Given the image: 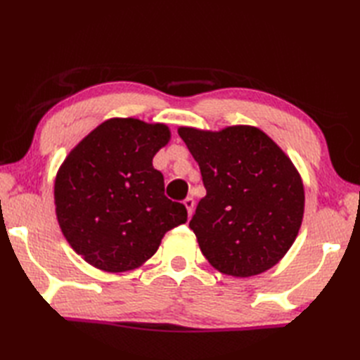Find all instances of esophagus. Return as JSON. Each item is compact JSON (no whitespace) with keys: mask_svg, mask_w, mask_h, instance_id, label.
Masks as SVG:
<instances>
[{"mask_svg":"<svg viewBox=\"0 0 360 360\" xmlns=\"http://www.w3.org/2000/svg\"><path fill=\"white\" fill-rule=\"evenodd\" d=\"M184 205L187 207V212H188V217L193 215V210H195V200L192 196H188L184 200Z\"/></svg>","mask_w":360,"mask_h":360,"instance_id":"esophagus-1","label":"esophagus"}]
</instances>
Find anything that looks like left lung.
Listing matches in <instances>:
<instances>
[{
  "mask_svg": "<svg viewBox=\"0 0 360 360\" xmlns=\"http://www.w3.org/2000/svg\"><path fill=\"white\" fill-rule=\"evenodd\" d=\"M178 133L207 192L188 224L202 255L233 277L271 269L292 246L303 219V184L290 159L255 127L217 133L182 127Z\"/></svg>",
  "mask_w": 360,
  "mask_h": 360,
  "instance_id": "1",
  "label": "left lung"
}]
</instances>
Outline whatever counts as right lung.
<instances>
[{"instance_id": "add662e5", "label": "right lung", "mask_w": 360, "mask_h": 360, "mask_svg": "<svg viewBox=\"0 0 360 360\" xmlns=\"http://www.w3.org/2000/svg\"><path fill=\"white\" fill-rule=\"evenodd\" d=\"M170 141L162 124L110 119L60 167L53 198L60 229L85 262L106 272L134 269L155 255L187 209L164 195L153 158Z\"/></svg>"}]
</instances>
